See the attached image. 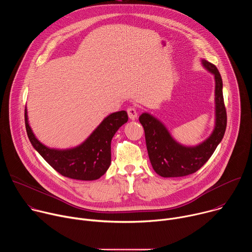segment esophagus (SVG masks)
<instances>
[{
  "label": "esophagus",
  "instance_id": "34e87169",
  "mask_svg": "<svg viewBox=\"0 0 252 252\" xmlns=\"http://www.w3.org/2000/svg\"><path fill=\"white\" fill-rule=\"evenodd\" d=\"M126 112H127L128 118H129L130 120H135V119H136V117H137V112H136L135 107L130 106V107H128V109L126 110Z\"/></svg>",
  "mask_w": 252,
  "mask_h": 252
}]
</instances>
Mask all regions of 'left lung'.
<instances>
[{
  "label": "left lung",
  "mask_w": 252,
  "mask_h": 252,
  "mask_svg": "<svg viewBox=\"0 0 252 252\" xmlns=\"http://www.w3.org/2000/svg\"><path fill=\"white\" fill-rule=\"evenodd\" d=\"M202 64L215 79V127L206 140L196 147H184L171 137L158 120L147 113L139 117V123L145 129L151 163L160 176L179 177L194 173L209 159L224 135L227 116L222 94V79L213 63L202 60Z\"/></svg>",
  "instance_id": "1"
}]
</instances>
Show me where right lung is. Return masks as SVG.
<instances>
[{
	"label": "right lung",
	"instance_id": "1",
	"mask_svg": "<svg viewBox=\"0 0 252 252\" xmlns=\"http://www.w3.org/2000/svg\"><path fill=\"white\" fill-rule=\"evenodd\" d=\"M127 120L126 111L114 113L106 117L81 146L59 151L47 148L35 138L25 110V125L32 146L59 173L79 181H94L105 173L112 160V138Z\"/></svg>",
	"mask_w": 252,
	"mask_h": 252
}]
</instances>
